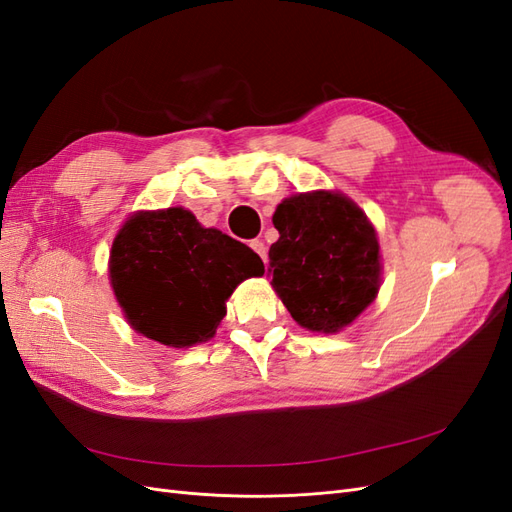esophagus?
<instances>
[{
    "label": "esophagus",
    "instance_id": "obj_1",
    "mask_svg": "<svg viewBox=\"0 0 512 512\" xmlns=\"http://www.w3.org/2000/svg\"><path fill=\"white\" fill-rule=\"evenodd\" d=\"M250 245H252V250H254L262 260H265V265H267V245H265V241H262V239H254Z\"/></svg>",
    "mask_w": 512,
    "mask_h": 512
}]
</instances>
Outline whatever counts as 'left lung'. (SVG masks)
<instances>
[{
	"label": "left lung",
	"instance_id": "obj_1",
	"mask_svg": "<svg viewBox=\"0 0 512 512\" xmlns=\"http://www.w3.org/2000/svg\"><path fill=\"white\" fill-rule=\"evenodd\" d=\"M273 290L303 329L337 333L376 299L380 245L354 200L339 192L284 198L273 213Z\"/></svg>",
	"mask_w": 512,
	"mask_h": 512
}]
</instances>
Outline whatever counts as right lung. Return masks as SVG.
Returning a JSON list of instances; mask_svg holds the SVG:
<instances>
[{
	"label": "right lung",
	"instance_id": "right-lung-1",
	"mask_svg": "<svg viewBox=\"0 0 512 512\" xmlns=\"http://www.w3.org/2000/svg\"><path fill=\"white\" fill-rule=\"evenodd\" d=\"M265 273L260 256L181 207L130 215L113 241L108 277L130 327L170 348L215 335L226 301L247 277Z\"/></svg>",
	"mask_w": 512,
	"mask_h": 512
}]
</instances>
